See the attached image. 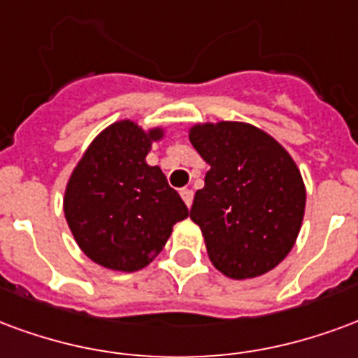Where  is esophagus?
Wrapping results in <instances>:
<instances>
[{
	"mask_svg": "<svg viewBox=\"0 0 358 358\" xmlns=\"http://www.w3.org/2000/svg\"><path fill=\"white\" fill-rule=\"evenodd\" d=\"M179 192H181L182 202L187 204V208H190V206H192V190H190V189H181V190H179Z\"/></svg>",
	"mask_w": 358,
	"mask_h": 358,
	"instance_id": "34e87169",
	"label": "esophagus"
}]
</instances>
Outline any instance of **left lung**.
<instances>
[{"instance_id": "1", "label": "left lung", "mask_w": 358, "mask_h": 358, "mask_svg": "<svg viewBox=\"0 0 358 358\" xmlns=\"http://www.w3.org/2000/svg\"><path fill=\"white\" fill-rule=\"evenodd\" d=\"M189 139L210 166L190 219L204 234L210 262L234 280L275 268L303 223L305 182L286 148L246 122H204Z\"/></svg>"}]
</instances>
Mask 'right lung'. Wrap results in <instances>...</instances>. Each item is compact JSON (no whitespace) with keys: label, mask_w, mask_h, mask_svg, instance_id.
<instances>
[{"label":"right lung","mask_w":358,"mask_h":358,"mask_svg":"<svg viewBox=\"0 0 358 358\" xmlns=\"http://www.w3.org/2000/svg\"><path fill=\"white\" fill-rule=\"evenodd\" d=\"M164 127L120 120L91 141L72 171L62 208L76 244L91 262L133 273L160 254L189 210L158 166H148Z\"/></svg>","instance_id":"right-lung-1"}]
</instances>
